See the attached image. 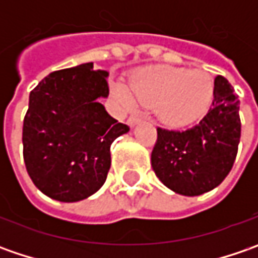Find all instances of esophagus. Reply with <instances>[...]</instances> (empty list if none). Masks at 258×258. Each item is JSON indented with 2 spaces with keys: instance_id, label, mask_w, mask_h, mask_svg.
Returning a JSON list of instances; mask_svg holds the SVG:
<instances>
[{
  "instance_id": "obj_1",
  "label": "esophagus",
  "mask_w": 258,
  "mask_h": 258,
  "mask_svg": "<svg viewBox=\"0 0 258 258\" xmlns=\"http://www.w3.org/2000/svg\"><path fill=\"white\" fill-rule=\"evenodd\" d=\"M139 122H141V117H139V116H135V114L129 116V119H127V124L132 126V127H134L135 124L139 123Z\"/></svg>"
}]
</instances>
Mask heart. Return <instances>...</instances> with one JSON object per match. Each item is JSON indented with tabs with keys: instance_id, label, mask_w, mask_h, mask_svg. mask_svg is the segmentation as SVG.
Wrapping results in <instances>:
<instances>
[{
	"instance_id": "heart-1",
	"label": "heart",
	"mask_w": 258,
	"mask_h": 258,
	"mask_svg": "<svg viewBox=\"0 0 258 258\" xmlns=\"http://www.w3.org/2000/svg\"><path fill=\"white\" fill-rule=\"evenodd\" d=\"M114 93L126 107H134L136 102L156 104L159 119L176 127L191 123L207 109L213 99L214 82L203 70L155 66L132 79L129 87L114 86Z\"/></svg>"
}]
</instances>
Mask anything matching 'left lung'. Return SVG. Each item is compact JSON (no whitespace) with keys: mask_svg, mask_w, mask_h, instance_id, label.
Returning a JSON list of instances; mask_svg holds the SVG:
<instances>
[{"mask_svg":"<svg viewBox=\"0 0 258 258\" xmlns=\"http://www.w3.org/2000/svg\"><path fill=\"white\" fill-rule=\"evenodd\" d=\"M238 110L233 86L217 76L213 104L200 123L183 132L158 127L151 162L159 181L185 197L217 188L237 156L241 135Z\"/></svg>","mask_w":258,"mask_h":258,"instance_id":"obj_1","label":"left lung"}]
</instances>
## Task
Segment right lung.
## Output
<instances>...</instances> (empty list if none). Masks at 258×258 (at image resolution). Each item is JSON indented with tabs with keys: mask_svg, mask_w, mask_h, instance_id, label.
Wrapping results in <instances>:
<instances>
[{
	"mask_svg": "<svg viewBox=\"0 0 258 258\" xmlns=\"http://www.w3.org/2000/svg\"><path fill=\"white\" fill-rule=\"evenodd\" d=\"M106 70L93 63L53 72L30 93L23 126L27 172L41 192L77 203L97 192L110 169V145L129 132L100 103Z\"/></svg>",
	"mask_w": 258,
	"mask_h": 258,
	"instance_id": "right-lung-1",
	"label": "right lung"
}]
</instances>
